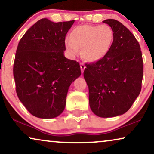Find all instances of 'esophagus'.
Segmentation results:
<instances>
[{
    "mask_svg": "<svg viewBox=\"0 0 154 154\" xmlns=\"http://www.w3.org/2000/svg\"><path fill=\"white\" fill-rule=\"evenodd\" d=\"M85 69V65H84L83 64H81V69L82 73H83L84 69Z\"/></svg>",
    "mask_w": 154,
    "mask_h": 154,
    "instance_id": "obj_1",
    "label": "esophagus"
}]
</instances>
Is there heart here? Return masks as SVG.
I'll use <instances>...</instances> for the list:
<instances>
[{"instance_id": "heart-1", "label": "heart", "mask_w": 154, "mask_h": 154, "mask_svg": "<svg viewBox=\"0 0 154 154\" xmlns=\"http://www.w3.org/2000/svg\"><path fill=\"white\" fill-rule=\"evenodd\" d=\"M113 39L112 29L106 24L100 26L81 25L75 27L65 45L71 56H74L82 48L81 55L88 62L102 60L110 49Z\"/></svg>"}]
</instances>
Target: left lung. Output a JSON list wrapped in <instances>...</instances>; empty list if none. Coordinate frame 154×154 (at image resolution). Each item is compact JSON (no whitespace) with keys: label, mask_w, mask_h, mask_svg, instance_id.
Returning <instances> with one entry per match:
<instances>
[{"label":"left lung","mask_w":154,"mask_h":154,"mask_svg":"<svg viewBox=\"0 0 154 154\" xmlns=\"http://www.w3.org/2000/svg\"><path fill=\"white\" fill-rule=\"evenodd\" d=\"M113 32L107 54L86 64L83 76L89 88L91 110L99 117L122 115L129 110L142 89L144 72L140 45L134 35L119 21H103Z\"/></svg>","instance_id":"1"}]
</instances>
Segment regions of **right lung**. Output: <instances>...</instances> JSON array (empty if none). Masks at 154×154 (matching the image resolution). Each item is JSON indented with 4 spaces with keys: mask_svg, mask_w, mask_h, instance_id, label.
<instances>
[{
    "mask_svg": "<svg viewBox=\"0 0 154 154\" xmlns=\"http://www.w3.org/2000/svg\"><path fill=\"white\" fill-rule=\"evenodd\" d=\"M73 23L41 19L19 42L13 66L17 94L35 117L61 114L69 86L81 74L79 63L64 55L65 38Z\"/></svg>",
    "mask_w": 154,
    "mask_h": 154,
    "instance_id": "right-lung-1",
    "label": "right lung"
}]
</instances>
